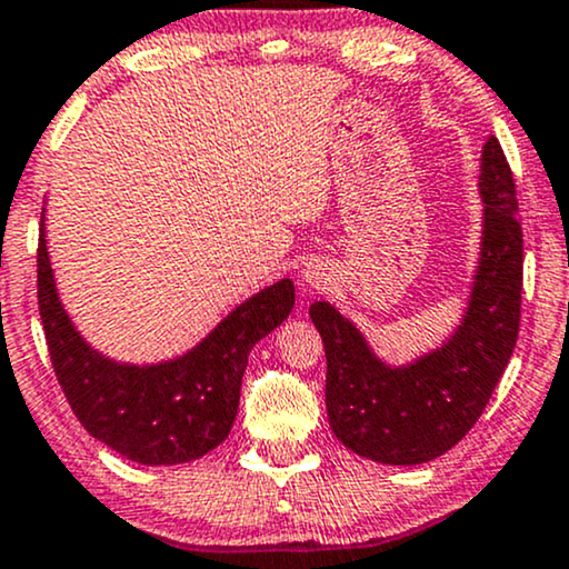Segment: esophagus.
<instances>
[{
	"label": "esophagus",
	"mask_w": 569,
	"mask_h": 569,
	"mask_svg": "<svg viewBox=\"0 0 569 569\" xmlns=\"http://www.w3.org/2000/svg\"><path fill=\"white\" fill-rule=\"evenodd\" d=\"M303 282H306V287H311V290H325L327 273L321 269H313V266H308V269L303 271Z\"/></svg>",
	"instance_id": "esophagus-1"
}]
</instances>
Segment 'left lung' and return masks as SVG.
<instances>
[{"label":"left lung","instance_id":"8db88e82","mask_svg":"<svg viewBox=\"0 0 569 569\" xmlns=\"http://www.w3.org/2000/svg\"><path fill=\"white\" fill-rule=\"evenodd\" d=\"M482 256L472 300L453 338L409 367L371 353L359 329L319 300L308 308L327 353V413L342 446L382 465H422L472 430L520 332L522 227L499 139L482 147Z\"/></svg>","mask_w":569,"mask_h":569}]
</instances>
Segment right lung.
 Wrapping results in <instances>:
<instances>
[{
	"instance_id": "add662e5",
	"label": "right lung",
	"mask_w": 569,
	"mask_h": 569,
	"mask_svg": "<svg viewBox=\"0 0 569 569\" xmlns=\"http://www.w3.org/2000/svg\"><path fill=\"white\" fill-rule=\"evenodd\" d=\"M37 292L54 377L91 438L137 465L194 461L227 440L240 406L242 375L258 340L290 317V279L237 306L198 348L156 367L116 363L91 350L62 311L39 229Z\"/></svg>"
}]
</instances>
